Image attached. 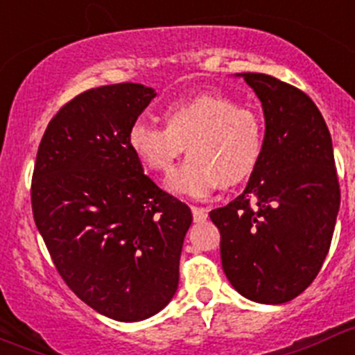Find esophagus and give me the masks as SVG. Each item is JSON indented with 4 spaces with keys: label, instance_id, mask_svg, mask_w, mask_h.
Returning a JSON list of instances; mask_svg holds the SVG:
<instances>
[{
    "label": "esophagus",
    "instance_id": "1",
    "mask_svg": "<svg viewBox=\"0 0 355 355\" xmlns=\"http://www.w3.org/2000/svg\"><path fill=\"white\" fill-rule=\"evenodd\" d=\"M191 212L195 223H203V220H207V217H209V210L203 209V207H191Z\"/></svg>",
    "mask_w": 355,
    "mask_h": 355
}]
</instances>
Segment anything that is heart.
Instances as JSON below:
<instances>
[{"label": "heart", "instance_id": "b5f03b06", "mask_svg": "<svg viewBox=\"0 0 355 355\" xmlns=\"http://www.w3.org/2000/svg\"><path fill=\"white\" fill-rule=\"evenodd\" d=\"M166 128L136 119L128 146L150 173H167L186 146L189 159L167 178L174 195L203 198L219 184L234 186L254 173L264 146L257 112L230 96L195 94L164 108Z\"/></svg>", "mask_w": 355, "mask_h": 355}]
</instances>
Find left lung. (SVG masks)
<instances>
[{"instance_id":"8db88e82","label":"left lung","mask_w":355,"mask_h":355,"mask_svg":"<svg viewBox=\"0 0 355 355\" xmlns=\"http://www.w3.org/2000/svg\"><path fill=\"white\" fill-rule=\"evenodd\" d=\"M264 112L262 155L240 196L209 214L220 262L240 295L285 304L318 276L340 209L333 145L314 101L268 73H236Z\"/></svg>"}]
</instances>
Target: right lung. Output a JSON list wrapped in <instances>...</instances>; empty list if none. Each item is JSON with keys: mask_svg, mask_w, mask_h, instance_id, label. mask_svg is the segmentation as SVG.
Listing matches in <instances>:
<instances>
[{"mask_svg": "<svg viewBox=\"0 0 355 355\" xmlns=\"http://www.w3.org/2000/svg\"><path fill=\"white\" fill-rule=\"evenodd\" d=\"M155 96L136 83L84 91L51 119L34 166V220L60 276L115 321H143L173 300L193 220L128 146Z\"/></svg>", "mask_w": 355, "mask_h": 355, "instance_id": "right-lung-1", "label": "right lung"}]
</instances>
